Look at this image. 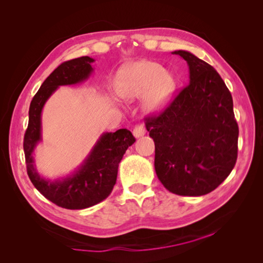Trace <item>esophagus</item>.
Segmentation results:
<instances>
[{
	"label": "esophagus",
	"instance_id": "1",
	"mask_svg": "<svg viewBox=\"0 0 263 263\" xmlns=\"http://www.w3.org/2000/svg\"><path fill=\"white\" fill-rule=\"evenodd\" d=\"M145 134H146V129L144 128V126L142 125H137L133 130V135L135 138H139L141 136H144Z\"/></svg>",
	"mask_w": 263,
	"mask_h": 263
}]
</instances>
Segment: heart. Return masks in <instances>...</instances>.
Wrapping results in <instances>:
<instances>
[{
	"mask_svg": "<svg viewBox=\"0 0 263 263\" xmlns=\"http://www.w3.org/2000/svg\"><path fill=\"white\" fill-rule=\"evenodd\" d=\"M176 90V79L168 70L153 61H137L124 67L118 74L116 91L123 99L144 95V106L149 112L161 109Z\"/></svg>",
	"mask_w": 263,
	"mask_h": 263,
	"instance_id": "1",
	"label": "heart"
}]
</instances>
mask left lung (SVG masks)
<instances>
[{"instance_id":"1","label":"left lung","mask_w":263,"mask_h":263,"mask_svg":"<svg viewBox=\"0 0 263 263\" xmlns=\"http://www.w3.org/2000/svg\"><path fill=\"white\" fill-rule=\"evenodd\" d=\"M172 53L186 61L190 82L160 114L146 119V127L163 186L178 195L201 196L234 169L239 129L232 94L217 71L189 51Z\"/></svg>"}]
</instances>
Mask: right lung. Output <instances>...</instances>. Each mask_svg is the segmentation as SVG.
I'll return each mask as SVG.
<instances>
[{"mask_svg": "<svg viewBox=\"0 0 263 263\" xmlns=\"http://www.w3.org/2000/svg\"><path fill=\"white\" fill-rule=\"evenodd\" d=\"M93 58L85 55L63 62L52 71L30 102L28 126L24 136V153L31 183L47 200L67 210H83L104 201L115 185L118 164L124 154L136 141L127 129L104 133L81 165L70 176L52 181L37 172L34 151L42 141L44 105L59 86L87 80L93 72Z\"/></svg>", "mask_w": 263, "mask_h": 263, "instance_id": "right-lung-1", "label": "right lung"}]
</instances>
